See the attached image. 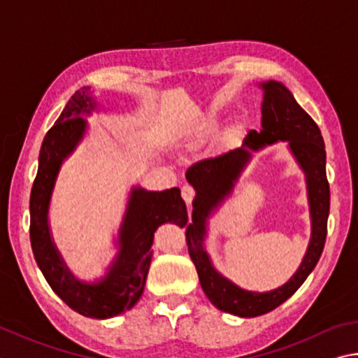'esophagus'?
I'll return each mask as SVG.
<instances>
[{
	"instance_id": "esophagus-1",
	"label": "esophagus",
	"mask_w": 358,
	"mask_h": 358,
	"mask_svg": "<svg viewBox=\"0 0 358 358\" xmlns=\"http://www.w3.org/2000/svg\"><path fill=\"white\" fill-rule=\"evenodd\" d=\"M181 197H183L187 205H191L192 200L196 199V189H194L191 185H185L181 187Z\"/></svg>"
}]
</instances>
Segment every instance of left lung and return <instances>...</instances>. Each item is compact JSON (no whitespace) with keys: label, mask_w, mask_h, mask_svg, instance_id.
I'll return each mask as SVG.
<instances>
[{"label":"left lung","mask_w":358,"mask_h":358,"mask_svg":"<svg viewBox=\"0 0 358 358\" xmlns=\"http://www.w3.org/2000/svg\"><path fill=\"white\" fill-rule=\"evenodd\" d=\"M262 86L264 89L262 131L257 133L255 129H250L244 138L243 147L225 152L219 157L201 159L186 172L187 181L197 192L192 201V222L186 225V244L192 263L196 264L201 289L219 310L243 317L269 313L294 294L307 280L310 272L320 262L326 244L330 210L326 148L320 128L299 106L294 96L282 83L268 81ZM277 140L290 142L292 151L308 173L314 231L301 268L288 284L269 293H250L238 289L213 271L203 249L204 217L214 204L228 195L250 157V150H257Z\"/></svg>","instance_id":"8db88e82"}]
</instances>
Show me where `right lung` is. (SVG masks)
I'll list each match as a JSON object with an SVG mask.
<instances>
[{
  "mask_svg": "<svg viewBox=\"0 0 358 358\" xmlns=\"http://www.w3.org/2000/svg\"><path fill=\"white\" fill-rule=\"evenodd\" d=\"M87 92L89 89L84 87L71 95L59 119L43 138L29 199V238L36 262L51 289L76 313L106 320L139 301L150 268L155 231L164 222L186 225L187 211L178 187L162 192L136 187L128 201L120 230V252L111 271L101 282L92 285L75 280L51 241L47 213L62 161L75 150L86 129L81 114L95 108Z\"/></svg>",
  "mask_w": 358,
  "mask_h": 358,
  "instance_id": "add662e5",
  "label": "right lung"
}]
</instances>
